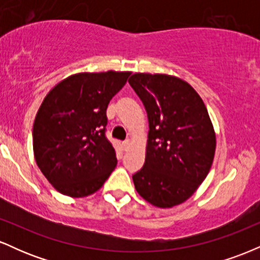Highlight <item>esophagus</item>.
Here are the masks:
<instances>
[{
  "label": "esophagus",
  "mask_w": 260,
  "mask_h": 260,
  "mask_svg": "<svg viewBox=\"0 0 260 260\" xmlns=\"http://www.w3.org/2000/svg\"><path fill=\"white\" fill-rule=\"evenodd\" d=\"M122 145H123V149H124V150H128V149H129V147H131V140H124V142H123V144H122Z\"/></svg>",
  "instance_id": "34e87169"
}]
</instances>
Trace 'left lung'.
<instances>
[{
	"instance_id": "obj_1",
	"label": "left lung",
	"mask_w": 260,
	"mask_h": 260,
	"mask_svg": "<svg viewBox=\"0 0 260 260\" xmlns=\"http://www.w3.org/2000/svg\"><path fill=\"white\" fill-rule=\"evenodd\" d=\"M148 113L144 166L133 175L142 198L157 208L186 202L205 180L216 138L202 98L169 74L136 73L128 80Z\"/></svg>"
}]
</instances>
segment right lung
<instances>
[{"label": "right lung", "mask_w": 260, "mask_h": 260, "mask_svg": "<svg viewBox=\"0 0 260 260\" xmlns=\"http://www.w3.org/2000/svg\"><path fill=\"white\" fill-rule=\"evenodd\" d=\"M129 76L77 73L45 96L32 127V148L39 169L62 194L90 196L115 170V149L105 136L106 109Z\"/></svg>", "instance_id": "add662e5"}]
</instances>
